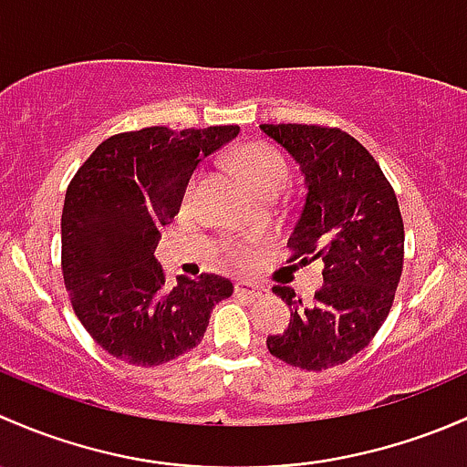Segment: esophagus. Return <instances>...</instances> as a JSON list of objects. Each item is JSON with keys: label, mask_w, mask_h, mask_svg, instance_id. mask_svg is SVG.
<instances>
[{"label": "esophagus", "mask_w": 467, "mask_h": 467, "mask_svg": "<svg viewBox=\"0 0 467 467\" xmlns=\"http://www.w3.org/2000/svg\"><path fill=\"white\" fill-rule=\"evenodd\" d=\"M235 292L243 296H247V299H252V301H258V299H263V296H267L265 287L258 285V283H252V281H238L235 283Z\"/></svg>", "instance_id": "1"}]
</instances>
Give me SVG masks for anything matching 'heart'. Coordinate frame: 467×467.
I'll list each match as a JSON object with an SVG mask.
<instances>
[{
  "mask_svg": "<svg viewBox=\"0 0 467 467\" xmlns=\"http://www.w3.org/2000/svg\"><path fill=\"white\" fill-rule=\"evenodd\" d=\"M235 161H238V168L244 172V177L252 182L254 189H256L258 193L272 189L283 191L285 189L287 180H290V163H287L285 157H283L276 148L269 146V143H252V146H244L243 150L238 152V157H235ZM202 177H204V172L200 171L195 172L193 180L189 182V186H186V200L193 198L195 191L200 189ZM238 261H243V254L240 252Z\"/></svg>",
  "mask_w": 467,
  "mask_h": 467,
  "instance_id": "b5f03b06",
  "label": "heart"
}]
</instances>
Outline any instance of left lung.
<instances>
[{"instance_id": "left-lung-1", "label": "left lung", "mask_w": 467, "mask_h": 467, "mask_svg": "<svg viewBox=\"0 0 467 467\" xmlns=\"http://www.w3.org/2000/svg\"><path fill=\"white\" fill-rule=\"evenodd\" d=\"M261 130L304 175L287 238L290 263H324V285L310 306L292 287H272L290 306V326L269 335L267 348L292 367L324 371L368 346L391 310L405 258L400 206L371 152L344 130L304 123H263Z\"/></svg>"}]
</instances>
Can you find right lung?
Masks as SVG:
<instances>
[{
	"mask_svg": "<svg viewBox=\"0 0 467 467\" xmlns=\"http://www.w3.org/2000/svg\"><path fill=\"white\" fill-rule=\"evenodd\" d=\"M238 132L155 126L114 134L71 180L62 209L65 287L91 339L121 362L160 367L189 353L215 304L234 295L218 274L180 276L171 287L155 244L200 161Z\"/></svg>",
	"mask_w": 467,
	"mask_h": 467,
	"instance_id": "1",
	"label": "right lung"
}]
</instances>
